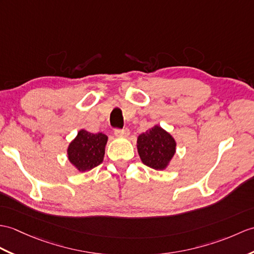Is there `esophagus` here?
Returning a JSON list of instances; mask_svg holds the SVG:
<instances>
[{"label":"esophagus","mask_w":254,"mask_h":254,"mask_svg":"<svg viewBox=\"0 0 254 254\" xmlns=\"http://www.w3.org/2000/svg\"><path fill=\"white\" fill-rule=\"evenodd\" d=\"M115 135L118 137H127L129 135V129L128 128H123V129L117 128V129H115Z\"/></svg>","instance_id":"34e87169"}]
</instances>
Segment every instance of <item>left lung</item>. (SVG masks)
<instances>
[{
    "label": "left lung",
    "instance_id": "1",
    "mask_svg": "<svg viewBox=\"0 0 254 254\" xmlns=\"http://www.w3.org/2000/svg\"><path fill=\"white\" fill-rule=\"evenodd\" d=\"M175 150V139L159 126L147 129L137 137V151L140 160L151 169H166L172 160Z\"/></svg>",
    "mask_w": 254,
    "mask_h": 254
}]
</instances>
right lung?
<instances>
[{"mask_svg": "<svg viewBox=\"0 0 254 254\" xmlns=\"http://www.w3.org/2000/svg\"><path fill=\"white\" fill-rule=\"evenodd\" d=\"M107 139L108 137L103 133L93 134L85 129H80L68 146L69 161L80 172H85L99 166L104 160Z\"/></svg>", "mask_w": 254, "mask_h": 254, "instance_id": "add662e5", "label": "right lung"}]
</instances>
